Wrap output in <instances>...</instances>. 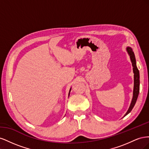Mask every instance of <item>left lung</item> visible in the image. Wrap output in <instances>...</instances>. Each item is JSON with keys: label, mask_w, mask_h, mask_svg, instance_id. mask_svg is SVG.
I'll return each mask as SVG.
<instances>
[{"label": "left lung", "mask_w": 149, "mask_h": 149, "mask_svg": "<svg viewBox=\"0 0 149 149\" xmlns=\"http://www.w3.org/2000/svg\"><path fill=\"white\" fill-rule=\"evenodd\" d=\"M127 51L129 53V55L130 58V60L132 61V64L133 66V71L134 73V92H133V97L132 100L130 104V106L127 112H126V114L124 115L125 116L127 115L129 112L132 111L133 109L134 106H135V104H136L137 97L139 96V88H140V76H139V71L137 68L136 66V57H135V55L132 51V49L130 47L127 48Z\"/></svg>", "instance_id": "left-lung-1"}]
</instances>
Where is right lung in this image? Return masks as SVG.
<instances>
[{"instance_id": "add662e5", "label": "right lung", "mask_w": 149, "mask_h": 149, "mask_svg": "<svg viewBox=\"0 0 149 149\" xmlns=\"http://www.w3.org/2000/svg\"><path fill=\"white\" fill-rule=\"evenodd\" d=\"M70 91H71V89H70V92H69V96H70Z\"/></svg>"}]
</instances>
